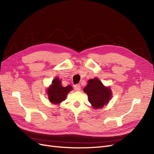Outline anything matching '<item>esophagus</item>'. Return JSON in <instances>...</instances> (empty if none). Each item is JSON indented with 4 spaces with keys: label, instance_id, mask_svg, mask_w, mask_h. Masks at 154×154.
I'll return each instance as SVG.
<instances>
[{
    "label": "esophagus",
    "instance_id": "obj_1",
    "mask_svg": "<svg viewBox=\"0 0 154 154\" xmlns=\"http://www.w3.org/2000/svg\"><path fill=\"white\" fill-rule=\"evenodd\" d=\"M74 89H75V90L77 91H80V89H81L80 84H76V85H74Z\"/></svg>",
    "mask_w": 154,
    "mask_h": 154
}]
</instances>
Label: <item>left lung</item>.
<instances>
[{
  "instance_id": "obj_1",
  "label": "left lung",
  "mask_w": 154,
  "mask_h": 154,
  "mask_svg": "<svg viewBox=\"0 0 154 154\" xmlns=\"http://www.w3.org/2000/svg\"><path fill=\"white\" fill-rule=\"evenodd\" d=\"M83 91L87 94L88 101L94 109L102 108L108 103L112 95L110 88L105 87L97 78L88 80Z\"/></svg>"
}]
</instances>
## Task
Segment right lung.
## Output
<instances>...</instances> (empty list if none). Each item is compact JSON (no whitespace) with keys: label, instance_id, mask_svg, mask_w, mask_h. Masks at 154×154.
I'll list each match as a JSON object with an SVG mask.
<instances>
[{"label":"right lung","instance_id":"add662e5","mask_svg":"<svg viewBox=\"0 0 154 154\" xmlns=\"http://www.w3.org/2000/svg\"><path fill=\"white\" fill-rule=\"evenodd\" d=\"M71 85L63 87L61 81L58 78H56L52 82V85L48 90V97L51 103L58 104L61 103L66 98L67 94L72 90Z\"/></svg>","mask_w":154,"mask_h":154}]
</instances>
